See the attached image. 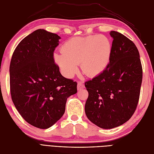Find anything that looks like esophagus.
Returning a JSON list of instances; mask_svg holds the SVG:
<instances>
[{
    "label": "esophagus",
    "mask_w": 154,
    "mask_h": 154,
    "mask_svg": "<svg viewBox=\"0 0 154 154\" xmlns=\"http://www.w3.org/2000/svg\"><path fill=\"white\" fill-rule=\"evenodd\" d=\"M84 87H85V86H84V84H83V82H78V86H77L78 90H81V89H82V88H83Z\"/></svg>",
    "instance_id": "1"
}]
</instances>
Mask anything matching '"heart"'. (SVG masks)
Masks as SVG:
<instances>
[{
  "instance_id": "heart-1",
  "label": "heart",
  "mask_w": 154,
  "mask_h": 154,
  "mask_svg": "<svg viewBox=\"0 0 154 154\" xmlns=\"http://www.w3.org/2000/svg\"><path fill=\"white\" fill-rule=\"evenodd\" d=\"M111 54L110 40L103 35H92L69 39L63 45L61 53H54V59L67 77L77 72L79 63L83 73L92 77L108 66Z\"/></svg>"
}]
</instances>
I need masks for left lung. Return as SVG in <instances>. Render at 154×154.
<instances>
[{
	"mask_svg": "<svg viewBox=\"0 0 154 154\" xmlns=\"http://www.w3.org/2000/svg\"><path fill=\"white\" fill-rule=\"evenodd\" d=\"M112 54L108 66L85 83L88 92L85 105L87 118L101 128L110 129L128 121L136 109L143 69L138 49L132 41L112 31Z\"/></svg>",
	"mask_w": 154,
	"mask_h": 154,
	"instance_id": "1",
	"label": "left lung"
}]
</instances>
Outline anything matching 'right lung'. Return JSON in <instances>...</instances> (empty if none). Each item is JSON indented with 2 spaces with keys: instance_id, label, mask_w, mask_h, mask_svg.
Returning a JSON list of instances; mask_svg holds the SVG:
<instances>
[{
  "instance_id": "right-lung-1",
  "label": "right lung",
  "mask_w": 154,
  "mask_h": 154,
  "mask_svg": "<svg viewBox=\"0 0 154 154\" xmlns=\"http://www.w3.org/2000/svg\"><path fill=\"white\" fill-rule=\"evenodd\" d=\"M60 37L44 29L27 35L17 46L10 66V92L25 121L46 129L62 117L67 99L77 92V83L63 77L53 53Z\"/></svg>"
}]
</instances>
